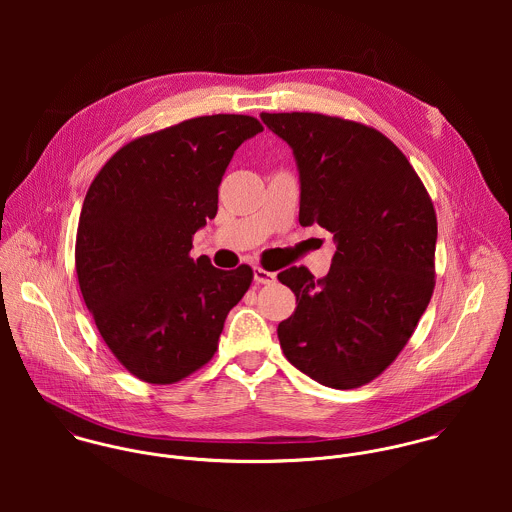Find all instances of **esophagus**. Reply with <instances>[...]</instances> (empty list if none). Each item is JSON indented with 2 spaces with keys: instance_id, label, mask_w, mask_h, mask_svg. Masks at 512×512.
I'll list each match as a JSON object with an SVG mask.
<instances>
[{
  "instance_id": "obj_1",
  "label": "esophagus",
  "mask_w": 512,
  "mask_h": 512,
  "mask_svg": "<svg viewBox=\"0 0 512 512\" xmlns=\"http://www.w3.org/2000/svg\"><path fill=\"white\" fill-rule=\"evenodd\" d=\"M254 280H256V284L270 286V284L276 282V274H274V272H268V270H264V268H260V266H256V268H254Z\"/></svg>"
}]
</instances>
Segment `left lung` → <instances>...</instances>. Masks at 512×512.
<instances>
[{
  "label": "left lung",
  "mask_w": 512,
  "mask_h": 512,
  "mask_svg": "<svg viewBox=\"0 0 512 512\" xmlns=\"http://www.w3.org/2000/svg\"><path fill=\"white\" fill-rule=\"evenodd\" d=\"M260 116L295 153L299 224L337 240L325 278L305 266L278 274L297 301L278 325L282 351L319 384L359 388L396 361L432 299V197L408 157L366 124L317 112Z\"/></svg>",
  "instance_id": "left-lung-1"
}]
</instances>
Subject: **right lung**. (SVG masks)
Masks as SVG:
<instances>
[{
    "instance_id": "obj_1",
    "label": "right lung",
    "mask_w": 512,
    "mask_h": 512,
    "mask_svg": "<svg viewBox=\"0 0 512 512\" xmlns=\"http://www.w3.org/2000/svg\"><path fill=\"white\" fill-rule=\"evenodd\" d=\"M254 116L213 114L120 147L90 183L76 230L82 299L130 374L173 384L207 365L228 311L254 272L191 258L193 234L215 219L222 175L262 132Z\"/></svg>"
}]
</instances>
